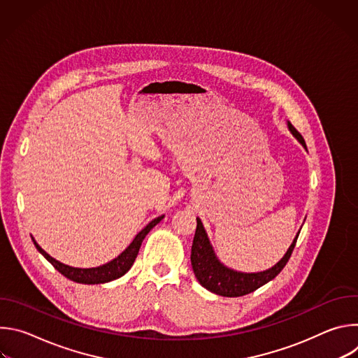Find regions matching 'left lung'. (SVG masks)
I'll return each mask as SVG.
<instances>
[{
  "label": "left lung",
  "instance_id": "left-lung-1",
  "mask_svg": "<svg viewBox=\"0 0 358 358\" xmlns=\"http://www.w3.org/2000/svg\"><path fill=\"white\" fill-rule=\"evenodd\" d=\"M287 129L294 136V138L304 147V150H308L304 138L292 126L290 122H287ZM300 231L294 236L292 245L283 255V258L275 266L262 272L246 273V272H238L225 266L217 258L214 248L210 242V238L206 232V228H203L201 220L196 218V229H195L192 248H191V265H192L194 275L201 286H203L207 290L215 294H220L224 297H239V296L248 294L253 290H257L258 287L264 286L265 283L271 282L280 273V271L286 266L290 255L294 249Z\"/></svg>",
  "mask_w": 358,
  "mask_h": 358
}]
</instances>
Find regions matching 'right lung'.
<instances>
[{
  "instance_id": "1",
  "label": "right lung",
  "mask_w": 358,
  "mask_h": 358,
  "mask_svg": "<svg viewBox=\"0 0 358 358\" xmlns=\"http://www.w3.org/2000/svg\"><path fill=\"white\" fill-rule=\"evenodd\" d=\"M164 218V215L162 217H157L152 220L150 224H147L136 236L134 239L131 241V243L119 255L117 258H115L113 261L101 265V266H96V268H73V266H69V265H65L59 261H57L55 258L50 257V255H48L38 243L36 241L32 238L34 241V245L35 248L39 250V253L43 255V258L52 265L59 273H62L65 278L76 282V283H83V285H99V283H108V282H112L115 279H119L122 278L134 264L136 258H137V253H138V249L141 246V242L143 239L145 238V235L155 228L162 220Z\"/></svg>"
}]
</instances>
